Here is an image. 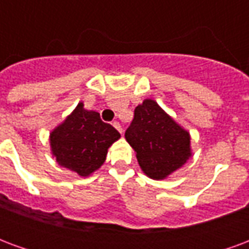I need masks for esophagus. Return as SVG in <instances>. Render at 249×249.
<instances>
[{
	"mask_svg": "<svg viewBox=\"0 0 249 249\" xmlns=\"http://www.w3.org/2000/svg\"><path fill=\"white\" fill-rule=\"evenodd\" d=\"M113 126H114V128H116V129L119 130L120 133H123V128H121V125H120L119 121H114V123H113Z\"/></svg>",
	"mask_w": 249,
	"mask_h": 249,
	"instance_id": "esophagus-1",
	"label": "esophagus"
}]
</instances>
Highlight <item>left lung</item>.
Returning a JSON list of instances; mask_svg holds the SVG:
<instances>
[{
	"mask_svg": "<svg viewBox=\"0 0 249 249\" xmlns=\"http://www.w3.org/2000/svg\"><path fill=\"white\" fill-rule=\"evenodd\" d=\"M125 139L135 149L144 173L156 180L167 178L191 156L189 133L153 100H145L136 107Z\"/></svg>",
	"mask_w": 249,
	"mask_h": 249,
	"instance_id": "8db88e82",
	"label": "left lung"
}]
</instances>
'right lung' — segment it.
Returning <instances> with one entry per match:
<instances>
[{"mask_svg": "<svg viewBox=\"0 0 249 249\" xmlns=\"http://www.w3.org/2000/svg\"><path fill=\"white\" fill-rule=\"evenodd\" d=\"M120 133L104 123L97 112H88L80 103L73 113L51 133L53 155L62 167L88 176L103 165L108 148Z\"/></svg>", "mask_w": 249, "mask_h": 249, "instance_id": "right-lung-1", "label": "right lung"}]
</instances>
